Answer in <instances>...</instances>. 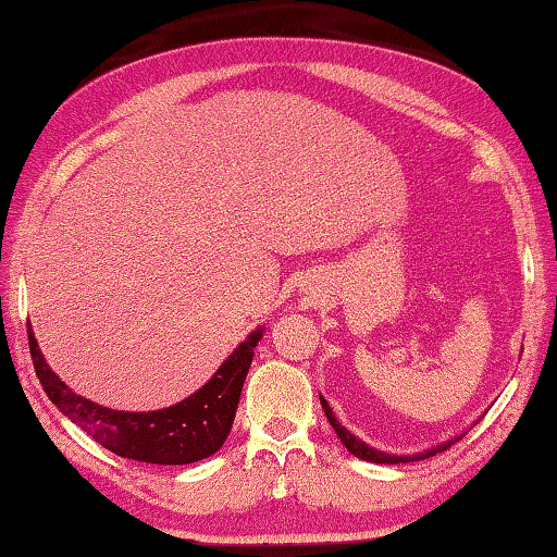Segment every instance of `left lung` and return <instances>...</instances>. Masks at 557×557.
Instances as JSON below:
<instances>
[{"label": "left lung", "mask_w": 557, "mask_h": 557, "mask_svg": "<svg viewBox=\"0 0 557 557\" xmlns=\"http://www.w3.org/2000/svg\"><path fill=\"white\" fill-rule=\"evenodd\" d=\"M320 403H322L324 414H327V419H330L332 429H334V432H337V436L342 438V444H344L346 448H349V454H354L356 458H361V460H369V463H391V466H393V463H412V460H424V458H432V456H436V454H442V450L450 448V444H456V442H460V438H463V434H460V436H456V438H450V442H446V444H438V446H434V448L422 450V454H412V456H391V454H385V450L371 448L369 444H363L361 438H356V436L349 432V429L339 424V419L334 417L332 407L327 405V400H324V397H320Z\"/></svg>", "instance_id": "1"}]
</instances>
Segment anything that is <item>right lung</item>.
Returning a JSON list of instances; mask_svg holds the SVG:
<instances>
[{
  "instance_id": "1",
  "label": "right lung",
  "mask_w": 557,
  "mask_h": 557,
  "mask_svg": "<svg viewBox=\"0 0 557 557\" xmlns=\"http://www.w3.org/2000/svg\"><path fill=\"white\" fill-rule=\"evenodd\" d=\"M261 334L264 327L251 332L201 391L157 412H121L72 393L50 371L30 327L28 346L36 375L50 403L94 442L121 458L157 466H186L213 456L225 444Z\"/></svg>"
}]
</instances>
